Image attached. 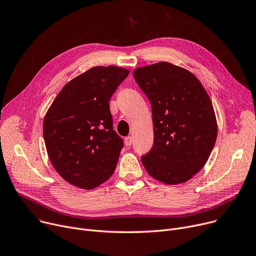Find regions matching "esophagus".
<instances>
[{"instance_id":"obj_1","label":"esophagus","mask_w":256,"mask_h":256,"mask_svg":"<svg viewBox=\"0 0 256 256\" xmlns=\"http://www.w3.org/2000/svg\"><path fill=\"white\" fill-rule=\"evenodd\" d=\"M132 143V138L130 137V136H128V137H126V139H124V144L126 146H130Z\"/></svg>"}]
</instances>
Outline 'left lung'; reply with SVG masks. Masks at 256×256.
Listing matches in <instances>:
<instances>
[{
    "label": "left lung",
    "mask_w": 256,
    "mask_h": 256,
    "mask_svg": "<svg viewBox=\"0 0 256 256\" xmlns=\"http://www.w3.org/2000/svg\"><path fill=\"white\" fill-rule=\"evenodd\" d=\"M134 80L152 108L154 142L141 160L164 184L188 181L206 164L217 138L212 102L188 70L168 62L137 68Z\"/></svg>",
    "instance_id": "left-lung-1"
}]
</instances>
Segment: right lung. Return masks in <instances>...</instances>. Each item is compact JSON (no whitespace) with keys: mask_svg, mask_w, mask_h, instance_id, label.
<instances>
[{"mask_svg":"<svg viewBox=\"0 0 256 256\" xmlns=\"http://www.w3.org/2000/svg\"><path fill=\"white\" fill-rule=\"evenodd\" d=\"M128 73L94 66L68 82L45 114L48 158L60 177L79 188L94 190L115 171L124 141L113 130L109 100Z\"/></svg>","mask_w":256,"mask_h":256,"instance_id":"add662e5","label":"right lung"}]
</instances>
